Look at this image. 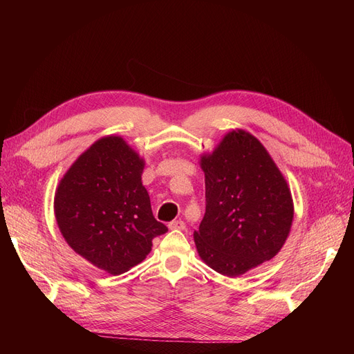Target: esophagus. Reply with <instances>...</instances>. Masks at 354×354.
<instances>
[{
	"label": "esophagus",
	"instance_id": "esophagus-1",
	"mask_svg": "<svg viewBox=\"0 0 354 354\" xmlns=\"http://www.w3.org/2000/svg\"><path fill=\"white\" fill-rule=\"evenodd\" d=\"M186 227V224L183 220H173L168 223V229L169 230H183Z\"/></svg>",
	"mask_w": 354,
	"mask_h": 354
}]
</instances>
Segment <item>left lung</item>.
<instances>
[{
    "mask_svg": "<svg viewBox=\"0 0 354 354\" xmlns=\"http://www.w3.org/2000/svg\"><path fill=\"white\" fill-rule=\"evenodd\" d=\"M205 173V216L194 238L212 270L236 277L272 260L294 218L291 190L274 160L243 130L223 137L201 156Z\"/></svg>",
    "mask_w": 354,
    "mask_h": 354,
    "instance_id": "8db88e82",
    "label": "left lung"
}]
</instances>
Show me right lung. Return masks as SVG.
<instances>
[{
    "label": "right lung",
    "mask_w": 354,
    "mask_h": 354,
    "mask_svg": "<svg viewBox=\"0 0 354 354\" xmlns=\"http://www.w3.org/2000/svg\"><path fill=\"white\" fill-rule=\"evenodd\" d=\"M143 158L120 136L94 142L63 176L56 221L71 248L93 266L121 274L142 263L168 229L142 183Z\"/></svg>",
    "instance_id": "1"
}]
</instances>
